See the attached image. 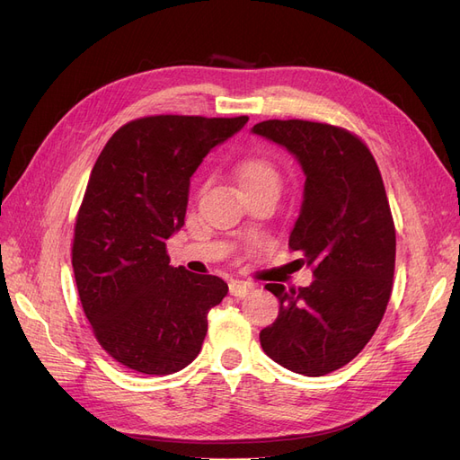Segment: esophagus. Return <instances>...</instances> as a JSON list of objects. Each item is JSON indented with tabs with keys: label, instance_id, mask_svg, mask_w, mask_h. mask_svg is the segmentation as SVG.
I'll return each instance as SVG.
<instances>
[{
	"label": "esophagus",
	"instance_id": "esophagus-1",
	"mask_svg": "<svg viewBox=\"0 0 460 460\" xmlns=\"http://www.w3.org/2000/svg\"><path fill=\"white\" fill-rule=\"evenodd\" d=\"M255 286L252 282H242V280H234L230 282V296L234 297H245L252 294Z\"/></svg>",
	"mask_w": 460,
	"mask_h": 460
}]
</instances>
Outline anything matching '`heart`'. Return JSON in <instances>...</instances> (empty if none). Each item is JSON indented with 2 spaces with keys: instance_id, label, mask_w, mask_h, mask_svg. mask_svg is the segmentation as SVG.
I'll list each match as a JSON object with an SVG mask.
<instances>
[{
  "instance_id": "1",
  "label": "heart",
  "mask_w": 460,
  "mask_h": 460,
  "mask_svg": "<svg viewBox=\"0 0 460 460\" xmlns=\"http://www.w3.org/2000/svg\"><path fill=\"white\" fill-rule=\"evenodd\" d=\"M235 180H238L243 193L253 191H276L280 190V171L267 157H247L235 166Z\"/></svg>"
}]
</instances>
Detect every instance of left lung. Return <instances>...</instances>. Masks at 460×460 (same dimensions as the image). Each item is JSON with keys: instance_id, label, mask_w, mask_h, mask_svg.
<instances>
[{"instance_id": "8db88e82", "label": "left lung", "mask_w": 460, "mask_h": 460, "mask_svg": "<svg viewBox=\"0 0 460 460\" xmlns=\"http://www.w3.org/2000/svg\"><path fill=\"white\" fill-rule=\"evenodd\" d=\"M253 134L294 153L305 172L291 252L313 270L307 288L267 284L280 301L261 330L284 368L324 376L353 360L382 323L395 270V225L370 149L353 132L313 120H262Z\"/></svg>"}]
</instances>
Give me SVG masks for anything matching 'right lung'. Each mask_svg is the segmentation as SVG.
Masks as SVG:
<instances>
[{
	"mask_svg": "<svg viewBox=\"0 0 460 460\" xmlns=\"http://www.w3.org/2000/svg\"><path fill=\"white\" fill-rule=\"evenodd\" d=\"M249 117L155 115L109 137L78 208L73 270L95 340L122 367L166 376L201 351L207 314L228 294L218 276L171 267L190 178Z\"/></svg>",
	"mask_w": 460,
	"mask_h": 460,
	"instance_id": "add662e5",
	"label": "right lung"
}]
</instances>
